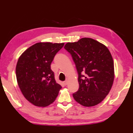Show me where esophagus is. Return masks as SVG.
Here are the masks:
<instances>
[{"mask_svg":"<svg viewBox=\"0 0 133 133\" xmlns=\"http://www.w3.org/2000/svg\"><path fill=\"white\" fill-rule=\"evenodd\" d=\"M63 83H64V84L65 85H66L67 84V80H65L64 82H63Z\"/></svg>","mask_w":133,"mask_h":133,"instance_id":"1","label":"esophagus"}]
</instances>
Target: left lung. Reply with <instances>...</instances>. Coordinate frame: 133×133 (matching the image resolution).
<instances>
[{"mask_svg":"<svg viewBox=\"0 0 133 133\" xmlns=\"http://www.w3.org/2000/svg\"><path fill=\"white\" fill-rule=\"evenodd\" d=\"M78 73L79 88L73 94L78 103L85 107L102 102L111 89L114 78V62L109 49L91 38L67 43Z\"/></svg>","mask_w":133,"mask_h":133,"instance_id":"obj_1","label":"left lung"}]
</instances>
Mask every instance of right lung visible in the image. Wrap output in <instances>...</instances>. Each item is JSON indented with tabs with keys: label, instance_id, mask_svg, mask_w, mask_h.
Returning a JSON list of instances; mask_svg holds the SVG:
<instances>
[{
	"label": "right lung",
	"instance_id": "add662e5",
	"mask_svg": "<svg viewBox=\"0 0 133 133\" xmlns=\"http://www.w3.org/2000/svg\"><path fill=\"white\" fill-rule=\"evenodd\" d=\"M64 43H37L24 51L18 60L16 75L27 100L38 107L51 104L62 88L55 79L50 65Z\"/></svg>",
	"mask_w": 133,
	"mask_h": 133
}]
</instances>
